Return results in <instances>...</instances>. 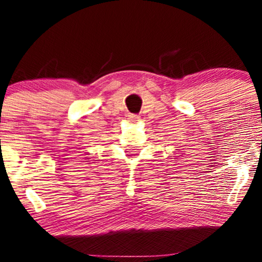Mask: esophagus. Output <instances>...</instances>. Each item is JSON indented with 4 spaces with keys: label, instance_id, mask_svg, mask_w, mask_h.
Masks as SVG:
<instances>
[{
    "label": "esophagus",
    "instance_id": "34e87169",
    "mask_svg": "<svg viewBox=\"0 0 262 262\" xmlns=\"http://www.w3.org/2000/svg\"><path fill=\"white\" fill-rule=\"evenodd\" d=\"M128 120L130 122H137L140 120V117H139L138 115H128Z\"/></svg>",
    "mask_w": 262,
    "mask_h": 262
}]
</instances>
